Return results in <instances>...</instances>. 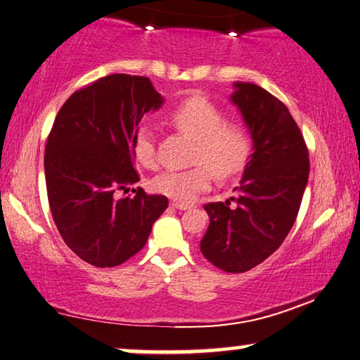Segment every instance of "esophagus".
Returning a JSON list of instances; mask_svg holds the SVG:
<instances>
[{"mask_svg":"<svg viewBox=\"0 0 360 360\" xmlns=\"http://www.w3.org/2000/svg\"><path fill=\"white\" fill-rule=\"evenodd\" d=\"M171 207L176 208V210H191V205L181 203V202H176V200L171 202Z\"/></svg>","mask_w":360,"mask_h":360,"instance_id":"1","label":"esophagus"}]
</instances>
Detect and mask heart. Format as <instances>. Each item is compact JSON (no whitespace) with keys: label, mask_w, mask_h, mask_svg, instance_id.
<instances>
[{"label":"heart","mask_w":360,"mask_h":360,"mask_svg":"<svg viewBox=\"0 0 360 360\" xmlns=\"http://www.w3.org/2000/svg\"><path fill=\"white\" fill-rule=\"evenodd\" d=\"M169 122L182 134L193 139L192 162L187 169H167L152 181L153 191L176 202H192L211 184V171L221 179L240 173L252 152L248 133L238 123H227L226 115L213 102L193 96L174 108ZM133 152L138 162L152 168L157 160L155 136L149 127H141L134 134Z\"/></svg>","instance_id":"b5f03b06"}]
</instances>
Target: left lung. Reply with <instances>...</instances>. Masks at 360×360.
<instances>
[{"mask_svg": "<svg viewBox=\"0 0 360 360\" xmlns=\"http://www.w3.org/2000/svg\"><path fill=\"white\" fill-rule=\"evenodd\" d=\"M231 101L253 139V153L236 189V202L207 203L210 226L200 252L226 272L253 269L281 247L295 224L309 178V153L283 102L258 84H233Z\"/></svg>", "mask_w": 360, "mask_h": 360, "instance_id": "left-lung-1", "label": "left lung"}]
</instances>
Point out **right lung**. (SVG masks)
<instances>
[{
    "label": "right lung",
    "mask_w": 360,
    "mask_h": 360,
    "mask_svg": "<svg viewBox=\"0 0 360 360\" xmlns=\"http://www.w3.org/2000/svg\"><path fill=\"white\" fill-rule=\"evenodd\" d=\"M163 104L147 77L113 73L73 93L44 149L48 200L57 231L78 258L113 267L144 248L168 207L165 195L115 198L139 181L133 141L141 118Z\"/></svg>",
    "instance_id": "obj_1"
}]
</instances>
